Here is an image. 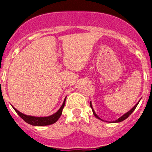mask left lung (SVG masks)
Listing matches in <instances>:
<instances>
[{
	"label": "left lung",
	"instance_id": "8db88e82",
	"mask_svg": "<svg viewBox=\"0 0 152 152\" xmlns=\"http://www.w3.org/2000/svg\"><path fill=\"white\" fill-rule=\"evenodd\" d=\"M138 103H139V102H138ZM138 103H137V104H136L134 105V107H133L132 108L131 110H129V112H127L126 113H125V114L123 115H122L121 117H120V118H119L118 119H117V120H116V121H113V123H119V122H121V121H123L125 120V119H126L127 118H128L129 116L130 115H131L132 113H133V111H134V110H135V108H136V107H137V104H138ZM90 107H91V108H92V110H93V115H94L96 116V117L97 118L100 119V120H102V119H101L100 118H99V116H98L97 115H96V113H95L94 110H93V106H92V103H91V102H90Z\"/></svg>",
	"mask_w": 152,
	"mask_h": 152
}]
</instances>
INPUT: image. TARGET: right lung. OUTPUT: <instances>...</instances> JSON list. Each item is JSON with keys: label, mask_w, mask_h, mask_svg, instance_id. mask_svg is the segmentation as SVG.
Here are the masks:
<instances>
[{"label": "right lung", "mask_w": 152, "mask_h": 152, "mask_svg": "<svg viewBox=\"0 0 152 152\" xmlns=\"http://www.w3.org/2000/svg\"><path fill=\"white\" fill-rule=\"evenodd\" d=\"M65 100H66V97H65V100H64L62 105L61 106L59 110H58L56 113H55L54 114L51 115L50 116H47V117H35V116L27 115H25L23 114V113L19 112L18 110H16L15 107H13L14 110H15V112L18 113V115H19L24 121H26V123L31 124V125L32 126H42L50 125V124H53L57 121L58 119L60 118L61 115H62V110H63L65 104Z\"/></svg>", "instance_id": "1"}]
</instances>
